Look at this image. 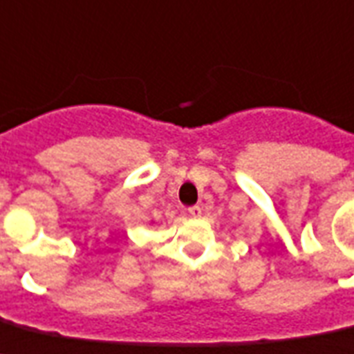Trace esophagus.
Here are the masks:
<instances>
[{
  "instance_id": "esophagus-1",
  "label": "esophagus",
  "mask_w": 354,
  "mask_h": 354,
  "mask_svg": "<svg viewBox=\"0 0 354 354\" xmlns=\"http://www.w3.org/2000/svg\"><path fill=\"white\" fill-rule=\"evenodd\" d=\"M188 214H190L192 217H201V214H203V208H201V206H190V208H188Z\"/></svg>"
}]
</instances>
